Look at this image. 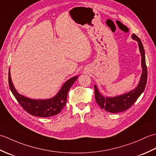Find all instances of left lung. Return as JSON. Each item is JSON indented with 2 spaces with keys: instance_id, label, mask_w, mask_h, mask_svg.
I'll return each mask as SVG.
<instances>
[{
  "instance_id": "1",
  "label": "left lung",
  "mask_w": 156,
  "mask_h": 156,
  "mask_svg": "<svg viewBox=\"0 0 156 156\" xmlns=\"http://www.w3.org/2000/svg\"><path fill=\"white\" fill-rule=\"evenodd\" d=\"M131 37L138 42L139 49H140L141 55L142 74L137 87L133 90L124 94L119 95L115 97H104L99 92L97 86L94 85L95 99L97 104L102 108H104L106 111L112 112V113L121 112L130 108L134 104V102L137 100V98L140 97L142 92H144L147 84V69L146 63H145V50L143 44H142L140 39L135 34H132Z\"/></svg>"
}]
</instances>
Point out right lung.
<instances>
[{
	"instance_id": "add662e5",
	"label": "right lung",
	"mask_w": 156,
	"mask_h": 156,
	"mask_svg": "<svg viewBox=\"0 0 156 156\" xmlns=\"http://www.w3.org/2000/svg\"><path fill=\"white\" fill-rule=\"evenodd\" d=\"M78 78L76 76L66 81L60 90L54 97L45 100H36L24 97L18 93L13 85L10 68L9 71V84L12 93L23 108L33 116L40 117H49L58 115L64 108L67 101V95L69 88Z\"/></svg>"
}]
</instances>
